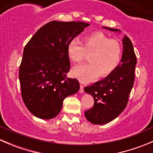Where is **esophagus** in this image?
<instances>
[{
  "mask_svg": "<svg viewBox=\"0 0 153 153\" xmlns=\"http://www.w3.org/2000/svg\"><path fill=\"white\" fill-rule=\"evenodd\" d=\"M79 92L80 93H84V86H82V85L80 86Z\"/></svg>",
  "mask_w": 153,
  "mask_h": 153,
  "instance_id": "1",
  "label": "esophagus"
}]
</instances>
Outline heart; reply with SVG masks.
<instances>
[{
	"instance_id": "b5f03b06",
	"label": "heart",
	"mask_w": 153,
	"mask_h": 153,
	"mask_svg": "<svg viewBox=\"0 0 153 153\" xmlns=\"http://www.w3.org/2000/svg\"><path fill=\"white\" fill-rule=\"evenodd\" d=\"M67 55L73 62H81L89 54V64H81L72 69V73L81 83H89L98 75L105 78L119 64L122 49L116 40L110 39L100 32L88 35L83 38V44L76 39L67 44Z\"/></svg>"
}]
</instances>
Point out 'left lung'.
<instances>
[{
	"label": "left lung",
	"instance_id": "obj_1",
	"mask_svg": "<svg viewBox=\"0 0 153 153\" xmlns=\"http://www.w3.org/2000/svg\"><path fill=\"white\" fill-rule=\"evenodd\" d=\"M103 28L121 32L117 29ZM122 43V57L118 67L105 78L84 88L86 93L92 95L95 101L93 107L84 114L92 124L101 125L110 122L124 111L127 104L135 80L137 59L129 38L125 35Z\"/></svg>",
	"mask_w": 153,
	"mask_h": 153
}]
</instances>
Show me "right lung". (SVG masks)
<instances>
[{
  "label": "right lung",
  "instance_id": "1",
  "mask_svg": "<svg viewBox=\"0 0 153 153\" xmlns=\"http://www.w3.org/2000/svg\"><path fill=\"white\" fill-rule=\"evenodd\" d=\"M88 26L81 21H51L38 29L24 48L19 69L21 95L37 118H55L64 100L79 90L75 78H66L70 68L67 44Z\"/></svg>",
  "mask_w": 153,
  "mask_h": 153
}]
</instances>
